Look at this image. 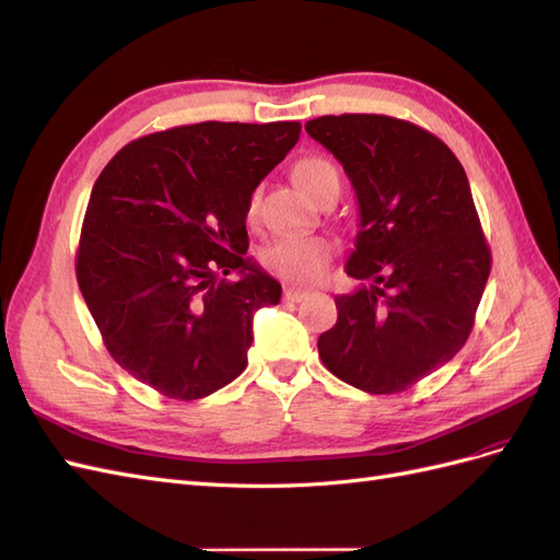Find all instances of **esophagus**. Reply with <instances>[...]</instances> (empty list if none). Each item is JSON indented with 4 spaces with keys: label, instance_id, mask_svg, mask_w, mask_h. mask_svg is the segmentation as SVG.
I'll list each match as a JSON object with an SVG mask.
<instances>
[{
    "label": "esophagus",
    "instance_id": "obj_1",
    "mask_svg": "<svg viewBox=\"0 0 560 560\" xmlns=\"http://www.w3.org/2000/svg\"><path fill=\"white\" fill-rule=\"evenodd\" d=\"M310 295V291H302V289H293V285H289V289H283V298L289 302H300L305 300Z\"/></svg>",
    "mask_w": 560,
    "mask_h": 560
}]
</instances>
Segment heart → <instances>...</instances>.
I'll return each instance as SVG.
<instances>
[{
	"instance_id": "heart-1",
	"label": "heart",
	"mask_w": 560,
	"mask_h": 560,
	"mask_svg": "<svg viewBox=\"0 0 560 560\" xmlns=\"http://www.w3.org/2000/svg\"><path fill=\"white\" fill-rule=\"evenodd\" d=\"M295 183L307 197L316 199L328 185H340L338 168L328 159L307 156L295 166ZM260 191L255 189L248 199V218L258 215ZM332 260V244L322 236L283 234L262 250V265L283 281L316 283L326 275Z\"/></svg>"
}]
</instances>
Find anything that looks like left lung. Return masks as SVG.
I'll use <instances>...</instances> for the list:
<instances>
[{
	"mask_svg": "<svg viewBox=\"0 0 560 560\" xmlns=\"http://www.w3.org/2000/svg\"><path fill=\"white\" fill-rule=\"evenodd\" d=\"M305 131L354 185L359 234L318 357L347 385L396 394L465 347L490 275L467 173L443 140L387 115L318 117Z\"/></svg>",
	"mask_w": 560,
	"mask_h": 560,
	"instance_id": "1",
	"label": "left lung"
}]
</instances>
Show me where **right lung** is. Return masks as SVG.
I'll return each instance as SVG.
<instances>
[{
    "label": "right lung",
    "instance_id": "right-lung-1",
    "mask_svg": "<svg viewBox=\"0 0 560 560\" xmlns=\"http://www.w3.org/2000/svg\"><path fill=\"white\" fill-rule=\"evenodd\" d=\"M300 121H201L142 136L98 175L77 283L121 369L195 401L244 373L253 312L281 283L246 258L248 199L293 150ZM238 270V282L219 275Z\"/></svg>",
    "mask_w": 560,
    "mask_h": 560
}]
</instances>
